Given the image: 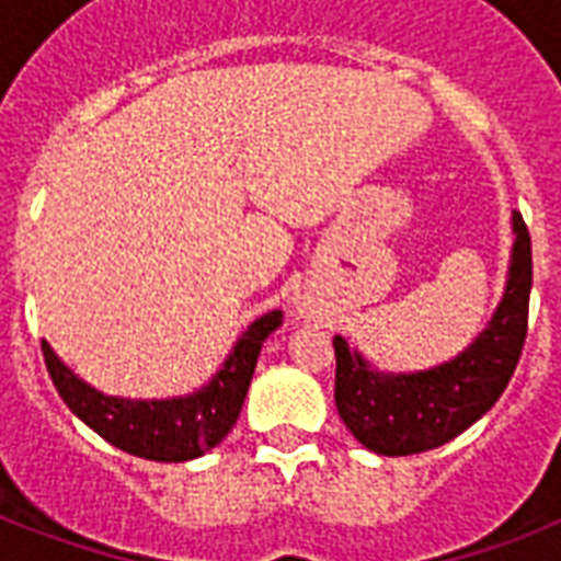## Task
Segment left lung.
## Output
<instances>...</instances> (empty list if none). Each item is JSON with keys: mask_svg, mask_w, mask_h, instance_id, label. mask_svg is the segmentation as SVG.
<instances>
[{"mask_svg": "<svg viewBox=\"0 0 561 561\" xmlns=\"http://www.w3.org/2000/svg\"><path fill=\"white\" fill-rule=\"evenodd\" d=\"M513 232L504 297L486 329L454 358L416 373H383L334 334V404L364 448L383 457L431 451L451 443L501 399L522 358L533 288L530 232L518 211Z\"/></svg>", "mask_w": 561, "mask_h": 561, "instance_id": "8db88e82", "label": "left lung"}]
</instances>
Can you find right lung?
Returning <instances> with one entry per match:
<instances>
[{"mask_svg": "<svg viewBox=\"0 0 561 561\" xmlns=\"http://www.w3.org/2000/svg\"><path fill=\"white\" fill-rule=\"evenodd\" d=\"M279 311L255 317L209 381L169 399H125L107 396L75 375L43 341V358L60 399L83 425L122 451L157 462H186L215 448L238 422L255 360L267 334L279 329Z\"/></svg>", "mask_w": 561, "mask_h": 561, "instance_id": "1", "label": "right lung"}]
</instances>
